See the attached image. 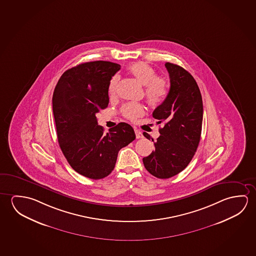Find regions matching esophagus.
<instances>
[{"instance_id": "obj_1", "label": "esophagus", "mask_w": 256, "mask_h": 256, "mask_svg": "<svg viewBox=\"0 0 256 256\" xmlns=\"http://www.w3.org/2000/svg\"><path fill=\"white\" fill-rule=\"evenodd\" d=\"M134 132H135V134H136V138H143V134H142V132H140V130H138V129H135V130H134Z\"/></svg>"}]
</instances>
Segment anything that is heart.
I'll use <instances>...</instances> for the list:
<instances>
[{
  "label": "heart",
  "mask_w": 256,
  "mask_h": 256,
  "mask_svg": "<svg viewBox=\"0 0 256 256\" xmlns=\"http://www.w3.org/2000/svg\"><path fill=\"white\" fill-rule=\"evenodd\" d=\"M129 73L142 86H145L146 100L152 106L161 105L168 95V84L164 78H158V74L151 66L144 62H136L128 68ZM119 78L114 76L110 80L108 92L114 94L118 89ZM122 114L124 118L134 121L144 114V108L142 104L129 102L122 106Z\"/></svg>",
  "instance_id": "1"
}]
</instances>
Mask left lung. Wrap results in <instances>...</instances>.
<instances>
[{"label":"left lung","mask_w":256,"mask_h":256,"mask_svg":"<svg viewBox=\"0 0 256 256\" xmlns=\"http://www.w3.org/2000/svg\"><path fill=\"white\" fill-rule=\"evenodd\" d=\"M170 90L166 98L153 112L164 122L154 150L143 158L148 172L159 178H168L184 170L198 146L203 122V100L194 78L187 70L167 62ZM143 135L150 140V135ZM154 142V140L152 138Z\"/></svg>","instance_id":"1"}]
</instances>
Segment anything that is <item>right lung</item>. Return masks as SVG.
Listing matches in <instances>:
<instances>
[{"mask_svg": "<svg viewBox=\"0 0 256 256\" xmlns=\"http://www.w3.org/2000/svg\"><path fill=\"white\" fill-rule=\"evenodd\" d=\"M121 66L92 61L66 70L55 87L52 108L58 140L70 166L100 180L114 170L119 150L135 140L132 127L119 122L104 134L96 114L108 105V86Z\"/></svg>", "mask_w": 256, "mask_h": 256, "instance_id": "obj_1", "label": "right lung"}]
</instances>
